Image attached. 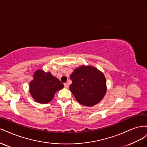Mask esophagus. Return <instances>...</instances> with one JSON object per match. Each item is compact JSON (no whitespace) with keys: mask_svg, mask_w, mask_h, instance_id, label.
Returning <instances> with one entry per match:
<instances>
[{"mask_svg":"<svg viewBox=\"0 0 147 147\" xmlns=\"http://www.w3.org/2000/svg\"><path fill=\"white\" fill-rule=\"evenodd\" d=\"M64 88H69V84H68V83H65L64 84Z\"/></svg>","mask_w":147,"mask_h":147,"instance_id":"obj_1","label":"esophagus"}]
</instances>
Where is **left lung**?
<instances>
[{
  "label": "left lung",
  "instance_id": "left-lung-1",
  "mask_svg": "<svg viewBox=\"0 0 147 147\" xmlns=\"http://www.w3.org/2000/svg\"><path fill=\"white\" fill-rule=\"evenodd\" d=\"M70 78V90L80 104L88 107L97 104L103 99L106 91L104 75L93 67L83 65L75 69Z\"/></svg>",
  "mask_w": 147,
  "mask_h": 147
}]
</instances>
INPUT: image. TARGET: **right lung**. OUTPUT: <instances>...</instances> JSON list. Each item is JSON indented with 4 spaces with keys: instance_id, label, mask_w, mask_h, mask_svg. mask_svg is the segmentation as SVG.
I'll list each match as a JSON object with an SVG mask.
<instances>
[{
    "instance_id": "right-lung-1",
    "label": "right lung",
    "mask_w": 147,
    "mask_h": 147,
    "mask_svg": "<svg viewBox=\"0 0 147 147\" xmlns=\"http://www.w3.org/2000/svg\"><path fill=\"white\" fill-rule=\"evenodd\" d=\"M63 87L64 84L51 73L40 70L35 72L34 80L30 83L29 91L37 102L47 104L52 100L55 92Z\"/></svg>"
}]
</instances>
